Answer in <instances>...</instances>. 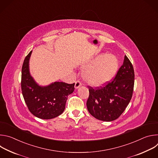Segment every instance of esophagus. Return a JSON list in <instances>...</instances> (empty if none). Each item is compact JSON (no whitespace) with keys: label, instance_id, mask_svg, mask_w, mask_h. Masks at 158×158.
<instances>
[{"label":"esophagus","instance_id":"1","mask_svg":"<svg viewBox=\"0 0 158 158\" xmlns=\"http://www.w3.org/2000/svg\"><path fill=\"white\" fill-rule=\"evenodd\" d=\"M81 81H79V80H77L76 82V83H75V88L76 89H77V88H79L81 85Z\"/></svg>","mask_w":158,"mask_h":158}]
</instances>
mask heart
Here are the masks:
<instances>
[{"label":"heart","instance_id":"heart-1","mask_svg":"<svg viewBox=\"0 0 158 158\" xmlns=\"http://www.w3.org/2000/svg\"><path fill=\"white\" fill-rule=\"evenodd\" d=\"M87 66L83 73L84 79L90 85L99 86L114 77L118 70V62L114 56L107 54L85 65V67Z\"/></svg>","mask_w":158,"mask_h":158}]
</instances>
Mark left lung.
I'll return each mask as SVG.
<instances>
[{
    "instance_id": "8db88e82",
    "label": "left lung",
    "mask_w": 158,
    "mask_h": 158,
    "mask_svg": "<svg viewBox=\"0 0 158 158\" xmlns=\"http://www.w3.org/2000/svg\"><path fill=\"white\" fill-rule=\"evenodd\" d=\"M134 84L133 66L125 56L123 64L113 79L104 86L94 88L88 85L89 96L86 105L89 113L104 121L118 119L131 99Z\"/></svg>"
}]
</instances>
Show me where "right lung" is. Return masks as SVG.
I'll list each match as a JSON object with an SVG mask.
<instances>
[{
  "mask_svg": "<svg viewBox=\"0 0 158 158\" xmlns=\"http://www.w3.org/2000/svg\"><path fill=\"white\" fill-rule=\"evenodd\" d=\"M31 51L22 67L21 89L31 113L40 119H50L60 115L65 109L67 97L74 91L73 84L55 82L46 87L39 86L31 76L29 61Z\"/></svg>",
  "mask_w": 158,
  "mask_h": 158,
  "instance_id": "1",
  "label": "right lung"
}]
</instances>
